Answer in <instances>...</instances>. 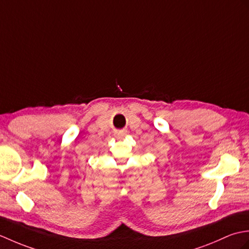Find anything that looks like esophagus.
<instances>
[{"label": "esophagus", "mask_w": 249, "mask_h": 249, "mask_svg": "<svg viewBox=\"0 0 249 249\" xmlns=\"http://www.w3.org/2000/svg\"><path fill=\"white\" fill-rule=\"evenodd\" d=\"M120 135H124V133H120Z\"/></svg>", "instance_id": "obj_1"}]
</instances>
